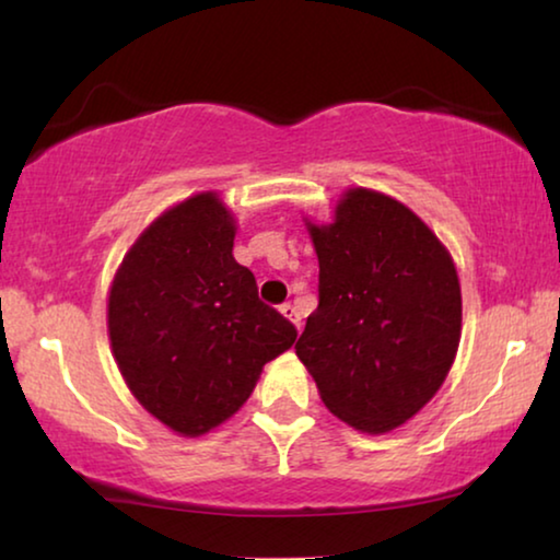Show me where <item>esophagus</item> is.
Instances as JSON below:
<instances>
[{
	"mask_svg": "<svg viewBox=\"0 0 560 560\" xmlns=\"http://www.w3.org/2000/svg\"><path fill=\"white\" fill-rule=\"evenodd\" d=\"M280 313L285 315L290 323H295V328H300V313H298V310L292 307L290 303H282V305H280Z\"/></svg>",
	"mask_w": 560,
	"mask_h": 560,
	"instance_id": "34e87169",
	"label": "esophagus"
}]
</instances>
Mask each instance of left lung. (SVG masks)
Returning a JSON list of instances; mask_svg holds the SVG:
<instances>
[{
    "label": "left lung",
    "mask_w": 560,
    "mask_h": 560,
    "mask_svg": "<svg viewBox=\"0 0 560 560\" xmlns=\"http://www.w3.org/2000/svg\"><path fill=\"white\" fill-rule=\"evenodd\" d=\"M317 310L295 342L332 416L363 433L406 423L441 388L460 342V285L430 228L393 197L355 187L313 225Z\"/></svg>",
    "instance_id": "8db88e82"
}]
</instances>
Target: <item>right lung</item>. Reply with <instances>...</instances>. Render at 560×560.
<instances>
[{"label":"right lung","mask_w":560,"mask_h":560,"mask_svg":"<svg viewBox=\"0 0 560 560\" xmlns=\"http://www.w3.org/2000/svg\"><path fill=\"white\" fill-rule=\"evenodd\" d=\"M235 220L214 192L160 214L112 280V352L144 410L202 435L250 398L262 365L298 338L232 257Z\"/></svg>","instance_id":"obj_1"}]
</instances>
